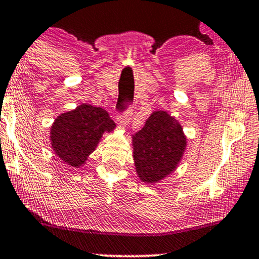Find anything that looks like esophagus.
<instances>
[{"label": "esophagus", "instance_id": "esophagus-1", "mask_svg": "<svg viewBox=\"0 0 259 259\" xmlns=\"http://www.w3.org/2000/svg\"><path fill=\"white\" fill-rule=\"evenodd\" d=\"M133 106L132 104H127V112H125L124 114H119L118 118H116V121H118V124L120 125V126H126L127 123L130 121V119H132V115H133Z\"/></svg>", "mask_w": 259, "mask_h": 259}]
</instances>
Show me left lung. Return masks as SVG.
Returning <instances> with one entry per match:
<instances>
[{
	"label": "left lung",
	"mask_w": 259,
	"mask_h": 259,
	"mask_svg": "<svg viewBox=\"0 0 259 259\" xmlns=\"http://www.w3.org/2000/svg\"><path fill=\"white\" fill-rule=\"evenodd\" d=\"M187 146L181 124L163 110L153 112L133 136L136 173L145 183H157L172 173Z\"/></svg>",
	"instance_id": "left-lung-1"
}]
</instances>
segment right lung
I'll list each match as a JSON object with an SVG mask.
<instances>
[{"label":"right lung","instance_id":"right-lung-1","mask_svg":"<svg viewBox=\"0 0 259 259\" xmlns=\"http://www.w3.org/2000/svg\"><path fill=\"white\" fill-rule=\"evenodd\" d=\"M114 127L115 123L103 108L81 104L55 119L50 130L51 147L62 161L78 168L95 151L104 133Z\"/></svg>","mask_w":259,"mask_h":259}]
</instances>
